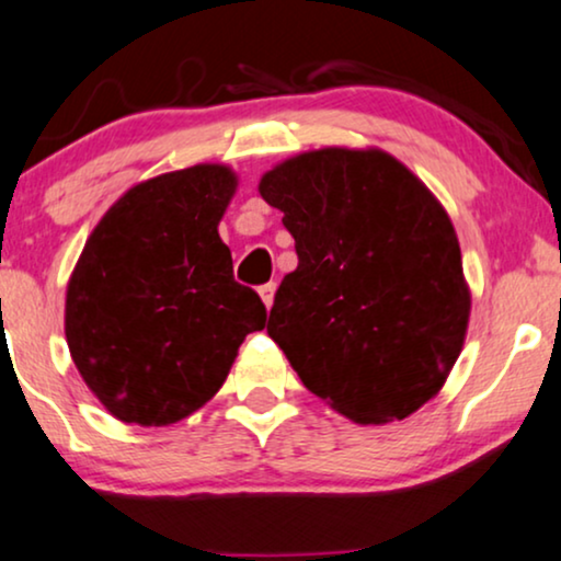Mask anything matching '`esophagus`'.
Here are the masks:
<instances>
[{
    "mask_svg": "<svg viewBox=\"0 0 561 561\" xmlns=\"http://www.w3.org/2000/svg\"><path fill=\"white\" fill-rule=\"evenodd\" d=\"M274 293H276V285H274V282H266V285H261V287H259V295H261V300H264L266 308H272V302H274Z\"/></svg>",
    "mask_w": 561,
    "mask_h": 561,
    "instance_id": "obj_1",
    "label": "esophagus"
}]
</instances>
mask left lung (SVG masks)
<instances>
[{
  "label": "left lung",
  "instance_id": "left-lung-1",
  "mask_svg": "<svg viewBox=\"0 0 561 561\" xmlns=\"http://www.w3.org/2000/svg\"><path fill=\"white\" fill-rule=\"evenodd\" d=\"M259 191L295 238L266 331L305 388L359 424L420 409L456 365L471 310L437 198L391 154L342 147L282 162Z\"/></svg>",
  "mask_w": 561,
  "mask_h": 561
}]
</instances>
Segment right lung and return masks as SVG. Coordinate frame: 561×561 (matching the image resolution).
I'll list each match as a JSON object with an SVG mask.
<instances>
[{
    "label": "right lung",
    "mask_w": 561,
    "mask_h": 561,
    "mask_svg": "<svg viewBox=\"0 0 561 561\" xmlns=\"http://www.w3.org/2000/svg\"><path fill=\"white\" fill-rule=\"evenodd\" d=\"M225 165H194L126 191L92 230L67 287L64 331L116 420L162 427L219 391L266 308L232 276L217 225L236 194Z\"/></svg>",
    "instance_id": "add662e5"
}]
</instances>
